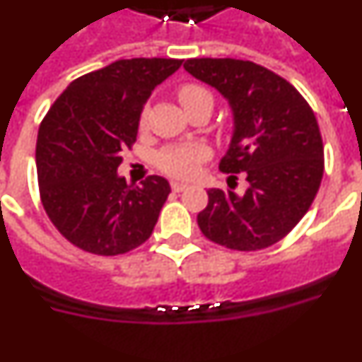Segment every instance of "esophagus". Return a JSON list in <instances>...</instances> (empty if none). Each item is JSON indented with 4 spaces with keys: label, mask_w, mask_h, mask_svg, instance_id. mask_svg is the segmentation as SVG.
<instances>
[{
    "label": "esophagus",
    "mask_w": 362,
    "mask_h": 362,
    "mask_svg": "<svg viewBox=\"0 0 362 362\" xmlns=\"http://www.w3.org/2000/svg\"><path fill=\"white\" fill-rule=\"evenodd\" d=\"M187 188H190V185L188 183H179V181H174V183H172V190L174 192H183L187 190Z\"/></svg>",
    "instance_id": "esophagus-1"
}]
</instances>
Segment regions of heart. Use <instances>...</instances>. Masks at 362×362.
<instances>
[{
	"label": "heart",
	"instance_id": "b5f03b06",
	"mask_svg": "<svg viewBox=\"0 0 362 362\" xmlns=\"http://www.w3.org/2000/svg\"><path fill=\"white\" fill-rule=\"evenodd\" d=\"M179 101L185 110H192L197 107H214V98L204 86L188 85L179 88ZM146 114L141 117V127H145ZM209 158V150L203 145H179L165 148L158 158V165L163 172L174 175V177H192L199 168L201 163Z\"/></svg>",
	"mask_w": 362,
	"mask_h": 362
}]
</instances>
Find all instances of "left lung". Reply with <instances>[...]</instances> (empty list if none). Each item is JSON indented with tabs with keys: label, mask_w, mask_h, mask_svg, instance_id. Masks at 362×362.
Wrapping results in <instances>:
<instances>
[{
	"label": "left lung",
	"mask_w": 362,
	"mask_h": 362,
	"mask_svg": "<svg viewBox=\"0 0 362 362\" xmlns=\"http://www.w3.org/2000/svg\"><path fill=\"white\" fill-rule=\"evenodd\" d=\"M185 70L216 88L232 110V136L219 168L245 172L248 188L209 190L201 232L232 250H261L308 212L321 187L325 150L312 108L286 79L243 59H187Z\"/></svg>",
	"instance_id": "1"
}]
</instances>
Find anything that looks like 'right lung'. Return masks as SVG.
I'll use <instances>...</instances> for the list:
<instances>
[{"label":"right lung","mask_w":362,"mask_h":362,"mask_svg":"<svg viewBox=\"0 0 362 362\" xmlns=\"http://www.w3.org/2000/svg\"><path fill=\"white\" fill-rule=\"evenodd\" d=\"M183 59L134 57L85 74L66 86L37 132L43 206L72 245L98 255L134 250L150 238L170 194L161 175L141 187L117 174L137 137L150 94Z\"/></svg>","instance_id":"add662e5"}]
</instances>
